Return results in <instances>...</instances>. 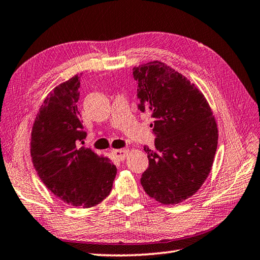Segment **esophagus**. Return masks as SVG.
<instances>
[{"instance_id":"34e87169","label":"esophagus","mask_w":260,"mask_h":260,"mask_svg":"<svg viewBox=\"0 0 260 260\" xmlns=\"http://www.w3.org/2000/svg\"><path fill=\"white\" fill-rule=\"evenodd\" d=\"M129 152V150L128 149H120V150H113V154H114V156L116 157L117 160H119V161H123L125 157H126V155H127V153H128Z\"/></svg>"}]
</instances>
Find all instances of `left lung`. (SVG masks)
<instances>
[{"label": "left lung", "instance_id": "left-lung-1", "mask_svg": "<svg viewBox=\"0 0 260 260\" xmlns=\"http://www.w3.org/2000/svg\"><path fill=\"white\" fill-rule=\"evenodd\" d=\"M139 108L154 119L155 151L144 146L149 168L141 184L147 195L175 205L196 194L212 170L218 131L204 94L161 60L135 66Z\"/></svg>", "mask_w": 260, "mask_h": 260}]
</instances>
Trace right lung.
<instances>
[{
	"mask_svg": "<svg viewBox=\"0 0 260 260\" xmlns=\"http://www.w3.org/2000/svg\"><path fill=\"white\" fill-rule=\"evenodd\" d=\"M80 76L58 84L36 116L30 142L32 165L47 189L72 206L90 208L110 194L117 168L78 142L85 137L78 100Z\"/></svg>",
	"mask_w": 260,
	"mask_h": 260,
	"instance_id": "add662e5",
	"label": "right lung"
}]
</instances>
